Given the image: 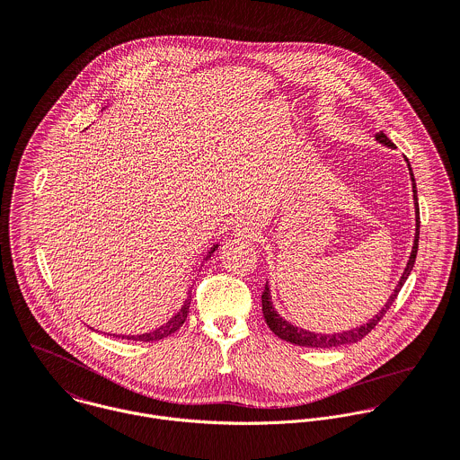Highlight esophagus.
Here are the masks:
<instances>
[{"label":"esophagus","instance_id":"esophagus-1","mask_svg":"<svg viewBox=\"0 0 460 460\" xmlns=\"http://www.w3.org/2000/svg\"><path fill=\"white\" fill-rule=\"evenodd\" d=\"M234 234L237 235V237H241V239H257V235H259V230H257V226L252 223V221H248V219H241L235 226H234Z\"/></svg>","mask_w":460,"mask_h":460}]
</instances>
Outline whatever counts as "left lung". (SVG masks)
I'll return each mask as SVG.
<instances>
[{
	"label": "left lung",
	"mask_w": 460,
	"mask_h": 460,
	"mask_svg": "<svg viewBox=\"0 0 460 460\" xmlns=\"http://www.w3.org/2000/svg\"><path fill=\"white\" fill-rule=\"evenodd\" d=\"M380 145L384 146H389L393 148L394 145L389 141V137L380 132L376 134L375 137ZM407 165H409V171H411V180H412V192H414V207H416V235H414V246H412V252H411V257H409V262H407V268L398 282V286L394 288V293L389 296L387 304L382 306V310L378 314H375L367 323L353 328V330H346V332H341V333H315V332H308L304 330L300 326H295L291 324L289 321H286L273 306L271 302V293H270V288L266 284V289L262 293V312H264V319L268 323V326L273 330L275 335H279L280 339L288 341V342H293V344H298V346H306V348H315V349H328V348H337V346H344V344H351V342H357L360 341L362 337H366L376 324L378 321L385 315V312L391 308L393 302L396 300L400 289L403 288L405 280L409 279L412 268H414V262H416V255H418V243H420V205H418V189H416V180H414V172L411 169V164L407 160Z\"/></svg>",
	"instance_id": "left-lung-1"
}]
</instances>
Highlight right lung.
Here are the masks:
<instances>
[{
  "instance_id": "add662e5",
  "label": "right lung",
  "mask_w": 460,
  "mask_h": 460,
  "mask_svg": "<svg viewBox=\"0 0 460 460\" xmlns=\"http://www.w3.org/2000/svg\"><path fill=\"white\" fill-rule=\"evenodd\" d=\"M217 250V244H214L210 250H208V253L205 255V259L203 261H207V259H210V255L214 253ZM189 305H190V295L187 296V300H185V304L181 305V308L165 323V324H162V326H158L156 330L154 332H148V333H141V335H114V337H121V339H130V341H141V342H154V341H158V339H164V337H167V335H171V333H174L181 324H183V321L187 319V314H189Z\"/></svg>"
}]
</instances>
